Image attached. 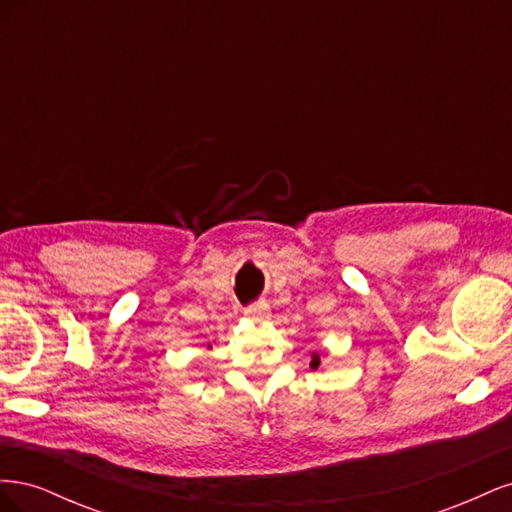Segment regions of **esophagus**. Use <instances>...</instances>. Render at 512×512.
<instances>
[{"instance_id": "obj_1", "label": "esophagus", "mask_w": 512, "mask_h": 512, "mask_svg": "<svg viewBox=\"0 0 512 512\" xmlns=\"http://www.w3.org/2000/svg\"><path fill=\"white\" fill-rule=\"evenodd\" d=\"M243 314L252 322H265L269 320V307L265 303H254V305H247Z\"/></svg>"}]
</instances>
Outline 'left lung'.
Wrapping results in <instances>:
<instances>
[{
    "label": "left lung",
    "mask_w": 512,
    "mask_h": 512,
    "mask_svg": "<svg viewBox=\"0 0 512 512\" xmlns=\"http://www.w3.org/2000/svg\"><path fill=\"white\" fill-rule=\"evenodd\" d=\"M309 367H312V369H318L320 367V356L314 352L312 354V363H309Z\"/></svg>",
    "instance_id": "1"
}]
</instances>
